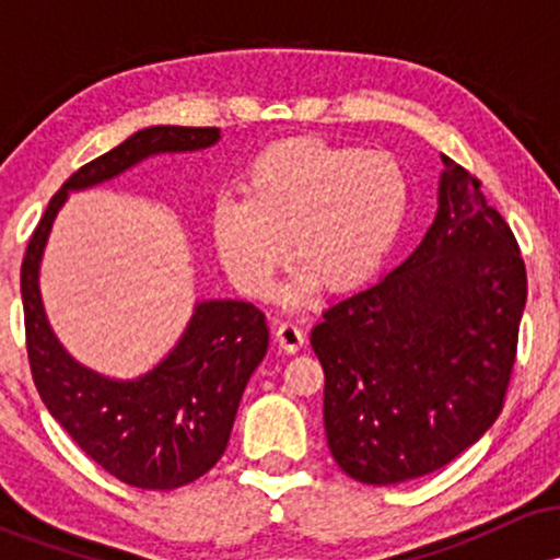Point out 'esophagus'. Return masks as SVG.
I'll return each instance as SVG.
<instances>
[{"mask_svg":"<svg viewBox=\"0 0 560 560\" xmlns=\"http://www.w3.org/2000/svg\"><path fill=\"white\" fill-rule=\"evenodd\" d=\"M276 342L289 355H294V352L300 350L302 345H305V334L298 324H292V320H284V324H279V329H276Z\"/></svg>","mask_w":560,"mask_h":560,"instance_id":"obj_1","label":"esophagus"}]
</instances>
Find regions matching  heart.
<instances>
[{
	"mask_svg": "<svg viewBox=\"0 0 560 560\" xmlns=\"http://www.w3.org/2000/svg\"><path fill=\"white\" fill-rule=\"evenodd\" d=\"M408 208V173L389 152L287 139L247 165L242 197L215 199L210 236L234 287L258 300L289 247L300 262L284 292L294 305L318 284L329 292L365 284L395 249Z\"/></svg>",
	"mask_w": 560,
	"mask_h": 560,
	"instance_id": "heart-1",
	"label": "heart"
}]
</instances>
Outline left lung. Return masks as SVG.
I'll return each instance as SVG.
<instances>
[{
	"label": "left lung",
	"mask_w": 560,
	"mask_h": 560,
	"mask_svg": "<svg viewBox=\"0 0 560 560\" xmlns=\"http://www.w3.org/2000/svg\"><path fill=\"white\" fill-rule=\"evenodd\" d=\"M423 240L313 326L324 427L347 477L402 485L453 464L503 410L526 268L471 173L442 155Z\"/></svg>",
	"instance_id": "left-lung-1"
}]
</instances>
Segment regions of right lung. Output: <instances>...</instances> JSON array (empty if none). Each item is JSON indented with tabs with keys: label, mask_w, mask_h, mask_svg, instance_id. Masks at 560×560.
I'll list each match as a JSON object with an SVG mask.
<instances>
[{
	"label": "right lung",
	"mask_w": 560,
	"mask_h": 560,
	"mask_svg": "<svg viewBox=\"0 0 560 560\" xmlns=\"http://www.w3.org/2000/svg\"><path fill=\"white\" fill-rule=\"evenodd\" d=\"M221 128L150 126L75 171L47 205L21 268L28 361L44 405L89 458L139 490H176L208 474L229 445L236 410L268 350L266 316L244 300H197L178 342L144 374L89 369L47 318L42 260L55 218L73 191L113 182L158 155L208 150Z\"/></svg>",
	"instance_id": "right-lung-1"
}]
</instances>
